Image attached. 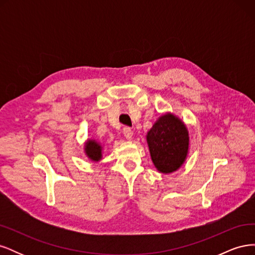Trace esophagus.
I'll return each mask as SVG.
<instances>
[{"label": "esophagus", "instance_id": "obj_1", "mask_svg": "<svg viewBox=\"0 0 255 255\" xmlns=\"http://www.w3.org/2000/svg\"><path fill=\"white\" fill-rule=\"evenodd\" d=\"M123 134H125L126 138L128 140H132L133 139V130L129 128H123Z\"/></svg>", "mask_w": 255, "mask_h": 255}]
</instances>
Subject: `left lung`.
Listing matches in <instances>:
<instances>
[{
  "instance_id": "8db88e82",
  "label": "left lung",
  "mask_w": 255,
  "mask_h": 255,
  "mask_svg": "<svg viewBox=\"0 0 255 255\" xmlns=\"http://www.w3.org/2000/svg\"><path fill=\"white\" fill-rule=\"evenodd\" d=\"M151 160L160 173H173L189 153L190 138L185 122L173 113L160 115L145 135Z\"/></svg>"
}]
</instances>
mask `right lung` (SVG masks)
<instances>
[{
    "label": "right lung",
    "instance_id": "add662e5",
    "mask_svg": "<svg viewBox=\"0 0 255 255\" xmlns=\"http://www.w3.org/2000/svg\"><path fill=\"white\" fill-rule=\"evenodd\" d=\"M103 143L94 139V138H88L84 143L85 155L92 163H99L103 157Z\"/></svg>",
    "mask_w": 255,
    "mask_h": 255
}]
</instances>
